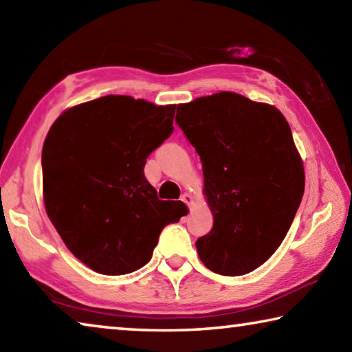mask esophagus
<instances>
[{"label":"esophagus","mask_w":352,"mask_h":352,"mask_svg":"<svg viewBox=\"0 0 352 352\" xmlns=\"http://www.w3.org/2000/svg\"><path fill=\"white\" fill-rule=\"evenodd\" d=\"M182 201L183 204H186L188 206H192V204H194V197L190 194H186L184 192L183 195H182Z\"/></svg>","instance_id":"obj_1"}]
</instances>
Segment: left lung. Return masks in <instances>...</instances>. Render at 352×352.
Returning <instances> with one entry per match:
<instances>
[{"mask_svg":"<svg viewBox=\"0 0 352 352\" xmlns=\"http://www.w3.org/2000/svg\"><path fill=\"white\" fill-rule=\"evenodd\" d=\"M204 166L211 231L195 242L206 269L253 272L281 245L305 194V168L276 107L222 91L177 107Z\"/></svg>","mask_w":352,"mask_h":352,"instance_id":"1","label":"left lung"}]
</instances>
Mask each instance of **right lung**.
Wrapping results in <instances>:
<instances>
[{
    "label": "right lung",
    "mask_w": 352,
    "mask_h": 352,
    "mask_svg": "<svg viewBox=\"0 0 352 352\" xmlns=\"http://www.w3.org/2000/svg\"><path fill=\"white\" fill-rule=\"evenodd\" d=\"M175 105L109 96L65 110L41 151L46 214L77 259L126 275L152 258L166 225L186 214L160 200L146 160L174 132Z\"/></svg>",
    "instance_id": "right-lung-1"
}]
</instances>
